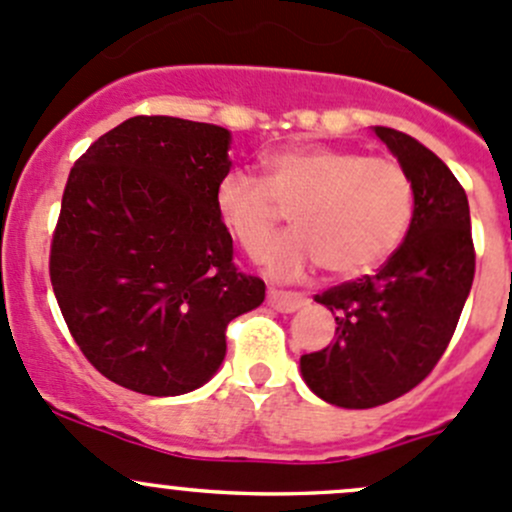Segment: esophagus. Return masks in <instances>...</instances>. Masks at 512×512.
<instances>
[{"label": "esophagus", "mask_w": 512, "mask_h": 512, "mask_svg": "<svg viewBox=\"0 0 512 512\" xmlns=\"http://www.w3.org/2000/svg\"><path fill=\"white\" fill-rule=\"evenodd\" d=\"M267 304H270L272 309H277V312L292 314L307 304V297H302V294L297 292H285V289H270V292H267Z\"/></svg>", "instance_id": "34e87169"}]
</instances>
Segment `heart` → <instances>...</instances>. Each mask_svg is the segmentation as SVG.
<instances>
[{
	"label": "heart",
	"instance_id": "heart-1",
	"mask_svg": "<svg viewBox=\"0 0 512 512\" xmlns=\"http://www.w3.org/2000/svg\"><path fill=\"white\" fill-rule=\"evenodd\" d=\"M265 180L232 168L215 188V210L247 255H260L293 210L298 230L265 251L275 280H299L322 265L359 277L384 265L414 220V185L396 160L302 143L270 153Z\"/></svg>",
	"mask_w": 512,
	"mask_h": 512
}]
</instances>
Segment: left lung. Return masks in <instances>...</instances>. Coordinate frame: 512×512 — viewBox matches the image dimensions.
Masks as SVG:
<instances>
[{
    "label": "left lung",
    "instance_id": "8db88e82",
    "mask_svg": "<svg viewBox=\"0 0 512 512\" xmlns=\"http://www.w3.org/2000/svg\"><path fill=\"white\" fill-rule=\"evenodd\" d=\"M374 133L414 185V220L374 277L314 297L334 314L337 334L299 369L319 399L342 409L389 404L421 384L446 352L476 275L471 210L456 175L416 138L384 126Z\"/></svg>",
    "mask_w": 512,
    "mask_h": 512
}]
</instances>
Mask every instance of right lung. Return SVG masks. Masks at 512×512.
<instances>
[{
  "instance_id": "right-lung-1",
  "label": "right lung",
  "mask_w": 512,
  "mask_h": 512,
  "mask_svg": "<svg viewBox=\"0 0 512 512\" xmlns=\"http://www.w3.org/2000/svg\"><path fill=\"white\" fill-rule=\"evenodd\" d=\"M230 131L133 116L71 168L49 275L64 322L106 379L146 396L198 389L225 359V329L265 282L232 262L215 210Z\"/></svg>"
}]
</instances>
